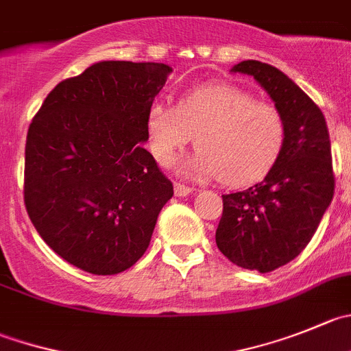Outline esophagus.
Returning a JSON list of instances; mask_svg holds the SVG:
<instances>
[{
  "label": "esophagus",
  "instance_id": "34e87169",
  "mask_svg": "<svg viewBox=\"0 0 351 351\" xmlns=\"http://www.w3.org/2000/svg\"><path fill=\"white\" fill-rule=\"evenodd\" d=\"M173 191H176V195L178 196H186V195H189V193L195 191V189L189 188V186L181 184V182H176V184H173Z\"/></svg>",
  "mask_w": 351,
  "mask_h": 351
}]
</instances>
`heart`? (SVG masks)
Instances as JSON below:
<instances>
[{
    "label": "heart",
    "instance_id": "obj_1",
    "mask_svg": "<svg viewBox=\"0 0 351 351\" xmlns=\"http://www.w3.org/2000/svg\"><path fill=\"white\" fill-rule=\"evenodd\" d=\"M152 153L160 165H172L196 138L186 173L220 178L245 186L263 178L286 143L285 115L232 84H210L179 99L178 108L155 103L148 110Z\"/></svg>",
    "mask_w": 351,
    "mask_h": 351
}]
</instances>
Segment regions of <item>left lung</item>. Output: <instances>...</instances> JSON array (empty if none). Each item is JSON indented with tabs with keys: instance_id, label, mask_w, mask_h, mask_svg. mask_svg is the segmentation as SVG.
<instances>
[{
	"instance_id": "left-lung-1",
	"label": "left lung",
	"mask_w": 351,
	"mask_h": 351,
	"mask_svg": "<svg viewBox=\"0 0 351 351\" xmlns=\"http://www.w3.org/2000/svg\"><path fill=\"white\" fill-rule=\"evenodd\" d=\"M232 72L253 75L285 115L286 143L263 181L222 195L217 248L248 270L272 272L305 250L335 195L331 141L319 106L272 65L246 60Z\"/></svg>"
}]
</instances>
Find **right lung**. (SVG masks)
I'll return each instance as SVG.
<instances>
[{
	"instance_id": "add662e5",
	"label": "right lung",
	"mask_w": 351,
	"mask_h": 351,
	"mask_svg": "<svg viewBox=\"0 0 351 351\" xmlns=\"http://www.w3.org/2000/svg\"><path fill=\"white\" fill-rule=\"evenodd\" d=\"M163 63L99 62L62 81L29 125L23 203L46 245L96 276L134 265L173 186L153 155L148 110Z\"/></svg>"
}]
</instances>
